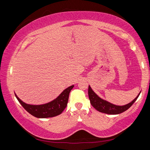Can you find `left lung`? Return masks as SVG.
<instances>
[{"label":"left lung","instance_id":"obj_1","mask_svg":"<svg viewBox=\"0 0 150 150\" xmlns=\"http://www.w3.org/2000/svg\"><path fill=\"white\" fill-rule=\"evenodd\" d=\"M139 94H140V93H139L138 94V95L130 103L123 106H118L113 105V104L109 103L108 101L104 100L103 98L99 97V96L96 95V94L93 91L90 85L88 86V98H89L91 105L98 111L100 112L108 114V115H118V114H120L122 112H123L126 111V110H128V109L130 108L134 103V102L137 100Z\"/></svg>","mask_w":150,"mask_h":150}]
</instances>
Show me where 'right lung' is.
Masks as SVG:
<instances>
[{"label": "right lung", "mask_w": 150, "mask_h": 150, "mask_svg": "<svg viewBox=\"0 0 150 150\" xmlns=\"http://www.w3.org/2000/svg\"><path fill=\"white\" fill-rule=\"evenodd\" d=\"M73 87L74 85H71L65 88L56 98L51 102L39 105H29V104L25 103L18 97L16 94H14L19 103L30 115L36 118H45L54 117L62 114L67 106L69 93Z\"/></svg>", "instance_id": "1"}]
</instances>
